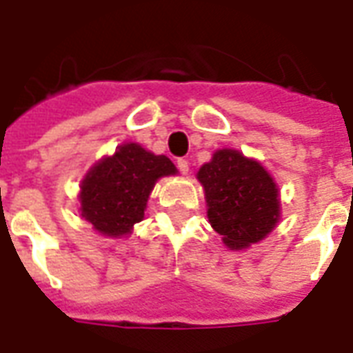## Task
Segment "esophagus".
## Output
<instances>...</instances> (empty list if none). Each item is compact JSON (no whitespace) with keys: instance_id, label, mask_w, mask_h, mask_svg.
<instances>
[{"instance_id":"34e87169","label":"esophagus","mask_w":353,"mask_h":353,"mask_svg":"<svg viewBox=\"0 0 353 353\" xmlns=\"http://www.w3.org/2000/svg\"><path fill=\"white\" fill-rule=\"evenodd\" d=\"M177 168H179V172H181L183 176H187V174H188V161H185V159H177Z\"/></svg>"}]
</instances>
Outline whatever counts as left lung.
Here are the masks:
<instances>
[{"label":"left lung","mask_w":353,"mask_h":353,"mask_svg":"<svg viewBox=\"0 0 353 353\" xmlns=\"http://www.w3.org/2000/svg\"><path fill=\"white\" fill-rule=\"evenodd\" d=\"M196 177L205 192L207 219L230 250L250 248L278 225V183L259 161L222 148Z\"/></svg>","instance_id":"1"}]
</instances>
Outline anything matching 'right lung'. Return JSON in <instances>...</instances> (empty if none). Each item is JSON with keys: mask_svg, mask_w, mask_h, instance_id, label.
Returning a JSON list of instances; mask_svg holds the SVG:
<instances>
[{"mask_svg": "<svg viewBox=\"0 0 353 353\" xmlns=\"http://www.w3.org/2000/svg\"><path fill=\"white\" fill-rule=\"evenodd\" d=\"M166 155H155L137 142H125L105 155L85 174L79 185L81 219L99 235L120 239L133 233L144 219L148 198L161 177L176 176Z\"/></svg>", "mask_w": 353, "mask_h": 353, "instance_id": "obj_1", "label": "right lung"}]
</instances>
